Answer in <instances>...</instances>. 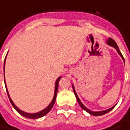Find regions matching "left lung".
I'll list each match as a JSON object with an SVG mask.
<instances>
[{
	"label": "left lung",
	"mask_w": 130,
	"mask_h": 130,
	"mask_svg": "<svg viewBox=\"0 0 130 130\" xmlns=\"http://www.w3.org/2000/svg\"><path fill=\"white\" fill-rule=\"evenodd\" d=\"M107 43L109 44V45H110V46H112V47H113L114 48H116L117 49V52H118V54L122 57V58H123V60H124V58H123V55H122V54H121V52H120V51L119 50V47H118V46H117V43L115 42V41L113 40V39H112V38H109L108 40H107ZM73 92H74V93H75V95H76V100H77V101H78V103L79 104V105H80V107L84 110H86V111H87L88 113H89L90 114H92V115H93V116H101V115H103V114H105V113H108L109 111H110L113 107H114V106L113 107H112L111 108H110V109H108V110H102V111H98V112H94V111H92V110H89L88 108H86L83 104H82V102L80 101V100H79V98H78L77 96V94L76 93V92H75V89H74V88H73Z\"/></svg>",
	"instance_id": "obj_1"
}]
</instances>
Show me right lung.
<instances>
[{
  "label": "right lung",
  "mask_w": 130,
  "mask_h": 130,
  "mask_svg": "<svg viewBox=\"0 0 130 130\" xmlns=\"http://www.w3.org/2000/svg\"><path fill=\"white\" fill-rule=\"evenodd\" d=\"M5 59H6V57H5ZM4 65H5V60H4ZM60 78H61V77H59V78L57 79V81H56V83H55L54 95L53 100H52V101L51 102V104H50L45 109L42 110L41 111H40V112H38V113H26V112H24V111L20 110V109L13 104V101H12L11 98H10L9 93H8V91H7V86H6L7 95H8V98H9V99H10V101L11 104L13 106V107L16 109V110H17L20 114H21L22 116H23V117H27V118H29V119H38V118H40V117H44V116L45 114H47V113L51 110V108L53 107V106H54V102H55V100H56V97H57V89H58V83H59ZM4 83H5V78H4Z\"/></svg>",
  "instance_id": "add662e5"
}]
</instances>
